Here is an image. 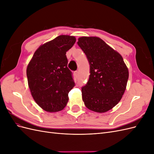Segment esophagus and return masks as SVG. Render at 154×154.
I'll return each mask as SVG.
<instances>
[{
  "label": "esophagus",
  "instance_id": "1",
  "mask_svg": "<svg viewBox=\"0 0 154 154\" xmlns=\"http://www.w3.org/2000/svg\"><path fill=\"white\" fill-rule=\"evenodd\" d=\"M74 76H75L76 77H78V75H79V72L78 71H75L74 72Z\"/></svg>",
  "mask_w": 154,
  "mask_h": 154
}]
</instances>
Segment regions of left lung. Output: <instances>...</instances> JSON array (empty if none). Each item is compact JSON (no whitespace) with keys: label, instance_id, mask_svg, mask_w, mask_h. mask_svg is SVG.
Listing matches in <instances>:
<instances>
[{"label":"left lung","instance_id":"1","mask_svg":"<svg viewBox=\"0 0 154 154\" xmlns=\"http://www.w3.org/2000/svg\"><path fill=\"white\" fill-rule=\"evenodd\" d=\"M77 43L90 64L89 79L82 88V100L89 110L106 112L122 98L128 69L122 56L99 37H80Z\"/></svg>","mask_w":154,"mask_h":154}]
</instances>
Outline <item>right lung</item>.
I'll return each mask as SVG.
<instances>
[{
    "label": "right lung",
    "mask_w": 154,
    "mask_h": 154,
    "mask_svg": "<svg viewBox=\"0 0 154 154\" xmlns=\"http://www.w3.org/2000/svg\"><path fill=\"white\" fill-rule=\"evenodd\" d=\"M75 42L74 36L60 35L41 45L27 65L26 74L31 95L48 112L64 109L69 92L74 86L66 54Z\"/></svg>",
    "instance_id": "1"
}]
</instances>
